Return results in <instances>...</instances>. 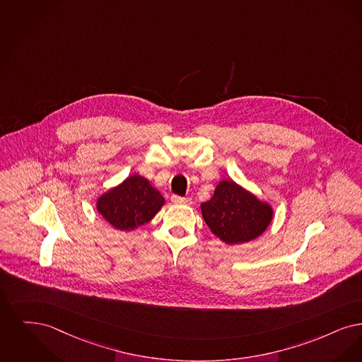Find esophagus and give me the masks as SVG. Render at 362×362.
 Listing matches in <instances>:
<instances>
[{"label": "esophagus", "instance_id": "esophagus-1", "mask_svg": "<svg viewBox=\"0 0 362 362\" xmlns=\"http://www.w3.org/2000/svg\"><path fill=\"white\" fill-rule=\"evenodd\" d=\"M172 202H173L174 204L189 205L192 203V200L189 197H181V196H177V194L172 196Z\"/></svg>", "mask_w": 362, "mask_h": 362}]
</instances>
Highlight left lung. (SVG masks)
<instances>
[{
    "label": "left lung",
    "instance_id": "left-lung-1",
    "mask_svg": "<svg viewBox=\"0 0 362 362\" xmlns=\"http://www.w3.org/2000/svg\"><path fill=\"white\" fill-rule=\"evenodd\" d=\"M202 212L211 231L228 245L261 235L273 216L270 205L230 180L216 187L212 199L202 204Z\"/></svg>",
    "mask_w": 362,
    "mask_h": 362
}]
</instances>
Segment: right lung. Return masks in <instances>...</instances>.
Returning <instances> with one entry per match:
<instances>
[{
    "mask_svg": "<svg viewBox=\"0 0 362 362\" xmlns=\"http://www.w3.org/2000/svg\"><path fill=\"white\" fill-rule=\"evenodd\" d=\"M163 204L165 199L157 189L146 178L134 174L103 194L97 209L115 228L128 231L150 221Z\"/></svg>",
    "mask_w": 362,
    "mask_h": 362,
    "instance_id": "right-lung-1",
    "label": "right lung"
}]
</instances>
